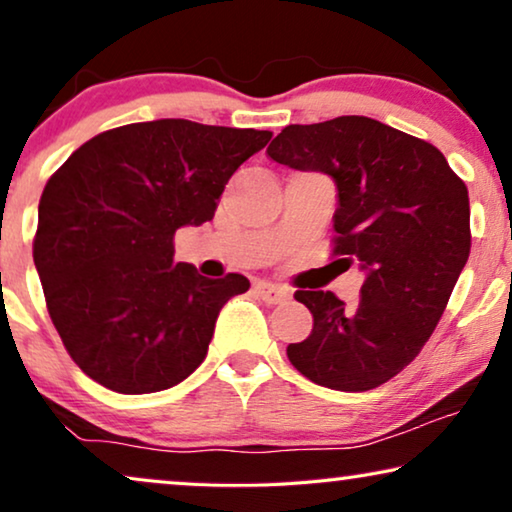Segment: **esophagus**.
<instances>
[{
	"label": "esophagus",
	"instance_id": "1",
	"mask_svg": "<svg viewBox=\"0 0 512 512\" xmlns=\"http://www.w3.org/2000/svg\"><path fill=\"white\" fill-rule=\"evenodd\" d=\"M254 291L258 293V298H263L265 303H270V305L284 303V300H289V296H291L289 289H284V286H279V284H270V282H256Z\"/></svg>",
	"mask_w": 512,
	"mask_h": 512
}]
</instances>
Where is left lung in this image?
I'll list each match as a JSON object with an SVG mask.
<instances>
[{
  "label": "left lung",
  "instance_id": "left-lung-1",
  "mask_svg": "<svg viewBox=\"0 0 512 512\" xmlns=\"http://www.w3.org/2000/svg\"><path fill=\"white\" fill-rule=\"evenodd\" d=\"M265 153L333 179V251L366 275L354 305L296 291L314 326L289 361L321 387H380L422 352L468 261V188L436 146L368 116L286 125Z\"/></svg>",
  "mask_w": 512,
  "mask_h": 512
}]
</instances>
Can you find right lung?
Returning <instances> with one entry per match:
<instances>
[{
    "label": "right lung",
    "instance_id": "add662e5",
    "mask_svg": "<svg viewBox=\"0 0 512 512\" xmlns=\"http://www.w3.org/2000/svg\"><path fill=\"white\" fill-rule=\"evenodd\" d=\"M272 132L160 118L79 146L39 200L34 265L69 356L118 394H153L205 361L221 307L249 289L174 263V233L216 200Z\"/></svg>",
    "mask_w": 512,
    "mask_h": 512
}]
</instances>
